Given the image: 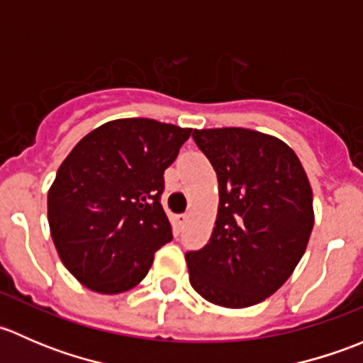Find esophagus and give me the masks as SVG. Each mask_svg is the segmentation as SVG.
Segmentation results:
<instances>
[{"label": "esophagus", "instance_id": "esophagus-1", "mask_svg": "<svg viewBox=\"0 0 363 363\" xmlns=\"http://www.w3.org/2000/svg\"><path fill=\"white\" fill-rule=\"evenodd\" d=\"M175 221H177V225L182 228V226L186 225V221H188V214H177L175 216Z\"/></svg>", "mask_w": 363, "mask_h": 363}]
</instances>
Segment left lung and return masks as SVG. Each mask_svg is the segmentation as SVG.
<instances>
[{
  "instance_id": "left-lung-1",
  "label": "left lung",
  "mask_w": 363,
  "mask_h": 363,
  "mask_svg": "<svg viewBox=\"0 0 363 363\" xmlns=\"http://www.w3.org/2000/svg\"><path fill=\"white\" fill-rule=\"evenodd\" d=\"M214 167L219 205L211 239L186 252L189 283L216 306L242 309L276 294L306 252L313 189L294 149L246 128L195 130Z\"/></svg>"
}]
</instances>
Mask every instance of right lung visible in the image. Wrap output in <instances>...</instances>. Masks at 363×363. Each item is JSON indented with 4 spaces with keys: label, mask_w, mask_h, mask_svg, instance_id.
<instances>
[{
    "label": "right lung",
    "mask_w": 363,
    "mask_h": 363,
    "mask_svg": "<svg viewBox=\"0 0 363 363\" xmlns=\"http://www.w3.org/2000/svg\"><path fill=\"white\" fill-rule=\"evenodd\" d=\"M191 135L144 117L87 133L61 163L47 196L50 235L79 283L104 295L137 286L172 240L163 174Z\"/></svg>",
    "instance_id": "right-lung-1"
}]
</instances>
